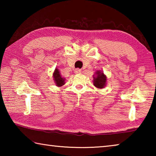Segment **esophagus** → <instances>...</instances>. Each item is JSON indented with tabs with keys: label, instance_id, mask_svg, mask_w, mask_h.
<instances>
[{
	"label": "esophagus",
	"instance_id": "obj_1",
	"mask_svg": "<svg viewBox=\"0 0 156 156\" xmlns=\"http://www.w3.org/2000/svg\"><path fill=\"white\" fill-rule=\"evenodd\" d=\"M74 72L75 73H79L81 72V69H76L74 70Z\"/></svg>",
	"mask_w": 156,
	"mask_h": 156
}]
</instances>
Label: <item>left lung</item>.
<instances>
[{
	"mask_svg": "<svg viewBox=\"0 0 156 156\" xmlns=\"http://www.w3.org/2000/svg\"><path fill=\"white\" fill-rule=\"evenodd\" d=\"M107 78L103 72H100L98 71L96 72V76L94 77V84L97 88L102 89L105 87L106 84Z\"/></svg>",
	"mask_w": 156,
	"mask_h": 156,
	"instance_id": "left-lung-1",
	"label": "left lung"
}]
</instances>
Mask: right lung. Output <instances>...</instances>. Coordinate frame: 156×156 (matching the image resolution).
<instances>
[{
	"instance_id": "right-lung-1",
	"label": "right lung",
	"mask_w": 156,
	"mask_h": 156,
	"mask_svg": "<svg viewBox=\"0 0 156 156\" xmlns=\"http://www.w3.org/2000/svg\"><path fill=\"white\" fill-rule=\"evenodd\" d=\"M53 76H54L55 83H56V84L58 87L62 86L65 83V79L61 77V76H60V72H59V71H58V69H55L54 73V74H53Z\"/></svg>"
}]
</instances>
